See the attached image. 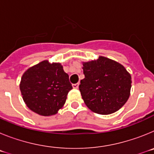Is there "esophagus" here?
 I'll return each mask as SVG.
<instances>
[{"instance_id": "obj_1", "label": "esophagus", "mask_w": 154, "mask_h": 154, "mask_svg": "<svg viewBox=\"0 0 154 154\" xmlns=\"http://www.w3.org/2000/svg\"><path fill=\"white\" fill-rule=\"evenodd\" d=\"M79 85V83H75V84H73L72 86H73V88H74V89H78Z\"/></svg>"}]
</instances>
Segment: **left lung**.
Instances as JSON below:
<instances>
[{
	"instance_id": "8db88e82",
	"label": "left lung",
	"mask_w": 154,
	"mask_h": 154,
	"mask_svg": "<svg viewBox=\"0 0 154 154\" xmlns=\"http://www.w3.org/2000/svg\"><path fill=\"white\" fill-rule=\"evenodd\" d=\"M82 65L85 78L80 81L79 90L87 107L101 115L119 110L131 89V75L124 66L103 56Z\"/></svg>"
}]
</instances>
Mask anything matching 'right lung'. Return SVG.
I'll return each instance as SVG.
<instances>
[{"instance_id":"right-lung-1","label":"right lung","mask_w":154,"mask_h":154,"mask_svg":"<svg viewBox=\"0 0 154 154\" xmlns=\"http://www.w3.org/2000/svg\"><path fill=\"white\" fill-rule=\"evenodd\" d=\"M72 89L69 75L60 63L42 61L29 68L20 83L22 98L27 106L44 116L55 115L65 103Z\"/></svg>"}]
</instances>
